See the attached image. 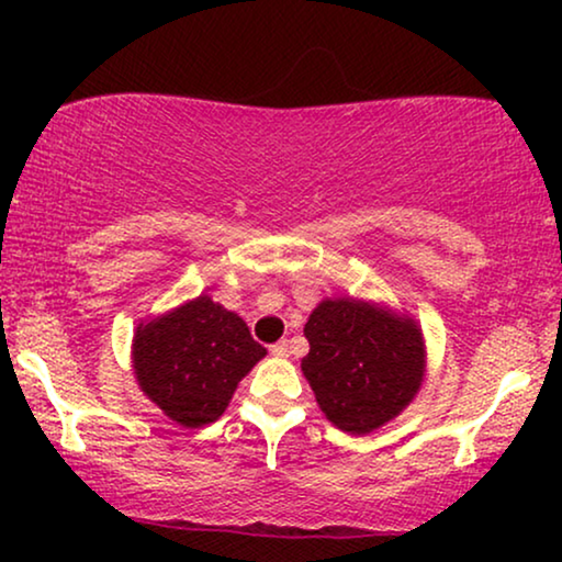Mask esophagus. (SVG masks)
<instances>
[{
  "instance_id": "esophagus-1",
  "label": "esophagus",
  "mask_w": 562,
  "mask_h": 562,
  "mask_svg": "<svg viewBox=\"0 0 562 562\" xmlns=\"http://www.w3.org/2000/svg\"><path fill=\"white\" fill-rule=\"evenodd\" d=\"M271 356H276V358H286V356H289V342L281 340V342L271 345Z\"/></svg>"
}]
</instances>
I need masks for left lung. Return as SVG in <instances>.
Masks as SVG:
<instances>
[{"mask_svg":"<svg viewBox=\"0 0 562 562\" xmlns=\"http://www.w3.org/2000/svg\"><path fill=\"white\" fill-rule=\"evenodd\" d=\"M302 373L337 429L368 435L389 425L419 394L427 371L419 322L386 304L322 299L304 325Z\"/></svg>","mask_w":562,"mask_h":562,"instance_id":"1","label":"left lung"}]
</instances>
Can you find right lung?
Returning <instances> with one entry per match:
<instances>
[{"label":"right lung","instance_id":"right-lung-1","mask_svg":"<svg viewBox=\"0 0 562 562\" xmlns=\"http://www.w3.org/2000/svg\"><path fill=\"white\" fill-rule=\"evenodd\" d=\"M260 358L266 348L252 340L245 319L206 294L143 319L133 337L137 386L187 429L220 419Z\"/></svg>","mask_w":562,"mask_h":562}]
</instances>
